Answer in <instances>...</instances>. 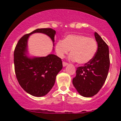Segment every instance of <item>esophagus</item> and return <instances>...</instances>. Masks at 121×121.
I'll return each instance as SVG.
<instances>
[{
    "label": "esophagus",
    "mask_w": 121,
    "mask_h": 121,
    "mask_svg": "<svg viewBox=\"0 0 121 121\" xmlns=\"http://www.w3.org/2000/svg\"><path fill=\"white\" fill-rule=\"evenodd\" d=\"M67 65H68V63H67V62H65V61H63L62 62V65H63V66H66Z\"/></svg>",
    "instance_id": "34e87169"
}]
</instances>
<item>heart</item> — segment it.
<instances>
[{
  "label": "heart",
  "mask_w": 121,
  "mask_h": 121,
  "mask_svg": "<svg viewBox=\"0 0 121 121\" xmlns=\"http://www.w3.org/2000/svg\"><path fill=\"white\" fill-rule=\"evenodd\" d=\"M97 43L94 39L81 35H69L64 40L57 41L55 49L57 56L62 58L70 49L69 58L84 64L93 59L97 51Z\"/></svg>",
  "instance_id": "obj_1"
}]
</instances>
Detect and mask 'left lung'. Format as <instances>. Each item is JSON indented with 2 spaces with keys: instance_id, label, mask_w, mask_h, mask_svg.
Returning a JSON list of instances; mask_svg holds the SVG:
<instances>
[{
  "instance_id": "1",
  "label": "left lung",
  "mask_w": 121,
  "mask_h": 121,
  "mask_svg": "<svg viewBox=\"0 0 121 121\" xmlns=\"http://www.w3.org/2000/svg\"><path fill=\"white\" fill-rule=\"evenodd\" d=\"M98 49L91 60L76 70L73 84L79 94L85 97L95 95L105 83L110 66L108 45L97 32L94 33Z\"/></svg>"
}]
</instances>
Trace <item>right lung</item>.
<instances>
[{
  "label": "right lung",
  "instance_id": "right-lung-1",
  "mask_svg": "<svg viewBox=\"0 0 121 121\" xmlns=\"http://www.w3.org/2000/svg\"><path fill=\"white\" fill-rule=\"evenodd\" d=\"M34 33L46 34L55 41L56 31L52 28H39L22 36L13 53L15 72L19 84L26 92L41 97L46 95L53 86L57 74L62 68V63L60 58L53 54L33 59L28 57L27 40Z\"/></svg>",
  "mask_w": 121,
  "mask_h": 121
}]
</instances>
